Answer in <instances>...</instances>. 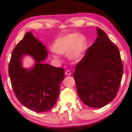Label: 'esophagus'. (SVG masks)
<instances>
[{"instance_id":"1","label":"esophagus","mask_w":132,"mask_h":132,"mask_svg":"<svg viewBox=\"0 0 132 132\" xmlns=\"http://www.w3.org/2000/svg\"><path fill=\"white\" fill-rule=\"evenodd\" d=\"M65 75H67V76H69L71 75V72L70 70H68V69H67V70H66V71H65Z\"/></svg>"}]
</instances>
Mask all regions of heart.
Here are the masks:
<instances>
[{
	"mask_svg": "<svg viewBox=\"0 0 132 132\" xmlns=\"http://www.w3.org/2000/svg\"><path fill=\"white\" fill-rule=\"evenodd\" d=\"M87 49L85 36L79 33H71L57 38L53 45V50L57 53L69 55L71 60L79 61ZM54 57H57L56 55Z\"/></svg>",
	"mask_w": 132,
	"mask_h": 132,
	"instance_id": "1",
	"label": "heart"
}]
</instances>
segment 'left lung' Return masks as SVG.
Here are the masks:
<instances>
[{
	"label": "left lung",
	"mask_w": 132,
	"mask_h": 132,
	"mask_svg": "<svg viewBox=\"0 0 132 132\" xmlns=\"http://www.w3.org/2000/svg\"><path fill=\"white\" fill-rule=\"evenodd\" d=\"M97 38L76 66L74 79L80 99L92 108H101L116 97L123 68L117 46L99 28Z\"/></svg>",
	"instance_id": "obj_1"
}]
</instances>
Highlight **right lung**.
<instances>
[{"label":"right lung","mask_w":132,"mask_h":132,"mask_svg":"<svg viewBox=\"0 0 132 132\" xmlns=\"http://www.w3.org/2000/svg\"><path fill=\"white\" fill-rule=\"evenodd\" d=\"M25 55H31L36 64L30 69L21 66ZM48 56L46 48L31 32L13 49L9 65V74L16 98L24 106L36 112L52 109L60 94V86L64 79V69L43 64Z\"/></svg>","instance_id":"right-lung-1"}]
</instances>
